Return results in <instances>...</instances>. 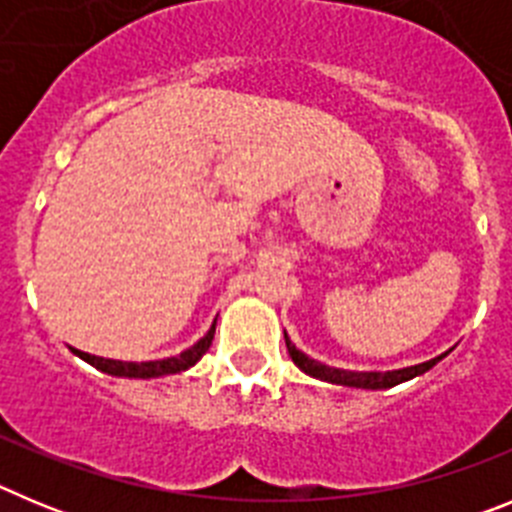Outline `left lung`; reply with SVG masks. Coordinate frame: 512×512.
Returning <instances> with one entry per match:
<instances>
[{
    "label": "left lung",
    "instance_id": "obj_1",
    "mask_svg": "<svg viewBox=\"0 0 512 512\" xmlns=\"http://www.w3.org/2000/svg\"><path fill=\"white\" fill-rule=\"evenodd\" d=\"M284 343H287V351L292 356L297 366H300L302 372L312 379H320V382H330V384H341V387H356V390H390L395 384L408 382V379L420 377L425 374L428 369L438 364L443 356H449V351L431 361H423V364H415V366H402V369H392V372H351V369H336V366H328V364H320V361L310 359L307 354H302L300 348L295 343L289 341V336L284 333Z\"/></svg>",
    "mask_w": 512,
    "mask_h": 512
}]
</instances>
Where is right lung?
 <instances>
[{
  "mask_svg": "<svg viewBox=\"0 0 512 512\" xmlns=\"http://www.w3.org/2000/svg\"><path fill=\"white\" fill-rule=\"evenodd\" d=\"M217 323V320H215ZM215 323L210 325L205 336L200 341L189 346L182 354L169 356V359H158V361H117V359H104V356L87 354V351H79V348H71L79 359H84L87 364H92L94 369L104 374H112V377H128V379H156L166 377V374H179L187 372L189 366H194L202 356L207 354V348L212 346V338H215Z\"/></svg>",
  "mask_w": 512,
  "mask_h": 512,
  "instance_id": "obj_1",
  "label": "right lung"
}]
</instances>
